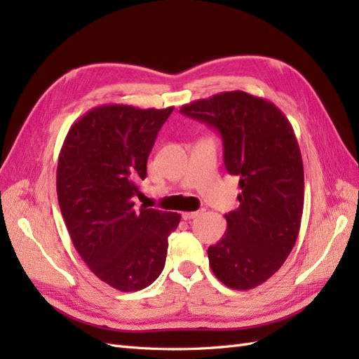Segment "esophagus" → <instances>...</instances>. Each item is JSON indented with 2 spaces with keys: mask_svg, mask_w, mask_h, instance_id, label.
<instances>
[{
  "mask_svg": "<svg viewBox=\"0 0 359 359\" xmlns=\"http://www.w3.org/2000/svg\"><path fill=\"white\" fill-rule=\"evenodd\" d=\"M202 214V211H187V212H182V219L184 220H193L196 219V217Z\"/></svg>",
  "mask_w": 359,
  "mask_h": 359,
  "instance_id": "34e87169",
  "label": "esophagus"
}]
</instances>
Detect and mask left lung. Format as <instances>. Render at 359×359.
Returning <instances> with one entry per match:
<instances>
[{
    "label": "left lung",
    "instance_id": "left-lung-1",
    "mask_svg": "<svg viewBox=\"0 0 359 359\" xmlns=\"http://www.w3.org/2000/svg\"><path fill=\"white\" fill-rule=\"evenodd\" d=\"M181 114L208 124L223 139L224 166L240 177V206L208 247L214 276L248 290L274 276L297 243L304 208V168L286 115L262 97L227 91L194 100Z\"/></svg>",
    "mask_w": 359,
    "mask_h": 359
}]
</instances>
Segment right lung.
<instances>
[{
  "mask_svg": "<svg viewBox=\"0 0 359 359\" xmlns=\"http://www.w3.org/2000/svg\"><path fill=\"white\" fill-rule=\"evenodd\" d=\"M166 109L103 104L76 121L64 139L57 194L67 231L83 262L121 292L149 286L166 262L168 236L181 215L135 208L140 180Z\"/></svg>",
  "mask_w": 359,
  "mask_h": 359,
  "instance_id": "right-lung-1",
  "label": "right lung"
}]
</instances>
